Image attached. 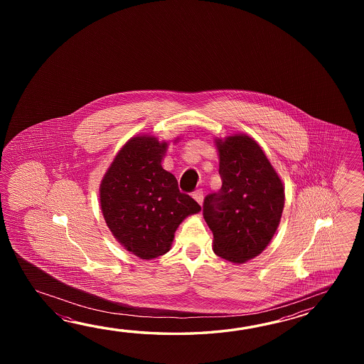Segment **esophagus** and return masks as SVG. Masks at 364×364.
Wrapping results in <instances>:
<instances>
[{"mask_svg":"<svg viewBox=\"0 0 364 364\" xmlns=\"http://www.w3.org/2000/svg\"><path fill=\"white\" fill-rule=\"evenodd\" d=\"M193 198L201 205V204H203V200H204V193H203V190H201V188L195 190L193 193Z\"/></svg>","mask_w":364,"mask_h":364,"instance_id":"obj_1","label":"esophagus"}]
</instances>
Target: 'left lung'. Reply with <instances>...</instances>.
Instances as JSON below:
<instances>
[{"label": "left lung", "mask_w": 364, "mask_h": 364, "mask_svg": "<svg viewBox=\"0 0 364 364\" xmlns=\"http://www.w3.org/2000/svg\"><path fill=\"white\" fill-rule=\"evenodd\" d=\"M216 144L223 186L205 196L203 216L213 232L215 254L245 263L262 254L277 230L284 185L252 138L234 135Z\"/></svg>", "instance_id": "left-lung-1"}]
</instances>
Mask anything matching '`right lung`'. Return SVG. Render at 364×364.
<instances>
[{
	"instance_id": "obj_1",
	"label": "right lung",
	"mask_w": 364,
	"mask_h": 364,
	"mask_svg": "<svg viewBox=\"0 0 364 364\" xmlns=\"http://www.w3.org/2000/svg\"><path fill=\"white\" fill-rule=\"evenodd\" d=\"M166 148L152 136H135L101 181V210L110 232L127 251L146 260L166 254L178 225L201 209L163 169Z\"/></svg>"
}]
</instances>
